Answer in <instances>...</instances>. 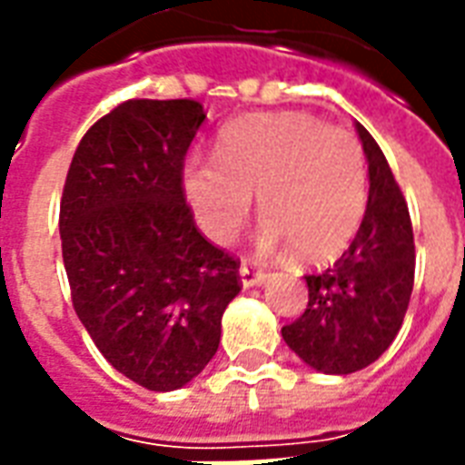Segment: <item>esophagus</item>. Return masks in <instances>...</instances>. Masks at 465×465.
<instances>
[{"label":"esophagus","instance_id":"34e87169","mask_svg":"<svg viewBox=\"0 0 465 465\" xmlns=\"http://www.w3.org/2000/svg\"><path fill=\"white\" fill-rule=\"evenodd\" d=\"M239 275H241V284H243L246 290H251V287H261V284L268 280V272L253 268L251 262H241Z\"/></svg>","mask_w":465,"mask_h":465}]
</instances>
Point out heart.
I'll return each instance as SVG.
<instances>
[{"instance_id": "1", "label": "heart", "mask_w": 465, "mask_h": 465, "mask_svg": "<svg viewBox=\"0 0 465 465\" xmlns=\"http://www.w3.org/2000/svg\"><path fill=\"white\" fill-rule=\"evenodd\" d=\"M183 193L200 232L224 246L251 214L265 219L261 251L292 246L302 261L335 258L367 207V166L354 134L309 115H255L224 127L214 161L183 166Z\"/></svg>"}]
</instances>
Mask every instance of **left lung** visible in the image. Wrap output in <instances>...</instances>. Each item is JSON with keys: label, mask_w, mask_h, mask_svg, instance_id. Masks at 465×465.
Instances as JSON below:
<instances>
[{"label": "left lung", "mask_w": 465, "mask_h": 465, "mask_svg": "<svg viewBox=\"0 0 465 465\" xmlns=\"http://www.w3.org/2000/svg\"><path fill=\"white\" fill-rule=\"evenodd\" d=\"M369 163V200L360 232L338 262L306 275L309 306L282 338L323 374H352L396 340L415 282V241L405 197L374 137L357 123Z\"/></svg>", "instance_id": "left-lung-1"}]
</instances>
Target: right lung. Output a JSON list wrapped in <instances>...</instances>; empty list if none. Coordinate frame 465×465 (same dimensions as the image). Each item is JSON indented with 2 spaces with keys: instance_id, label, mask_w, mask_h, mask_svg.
Instances as JSON below:
<instances>
[{
  "instance_id": "add662e5",
  "label": "right lung",
  "mask_w": 465,
  "mask_h": 465,
  "mask_svg": "<svg viewBox=\"0 0 465 465\" xmlns=\"http://www.w3.org/2000/svg\"><path fill=\"white\" fill-rule=\"evenodd\" d=\"M190 98H134L82 137L60 204L72 304L130 381L175 391L214 357L239 262L197 232L183 159L204 123Z\"/></svg>"
}]
</instances>
